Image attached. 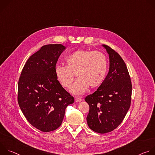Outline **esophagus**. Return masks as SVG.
Listing matches in <instances>:
<instances>
[{"label":"esophagus","mask_w":155,"mask_h":155,"mask_svg":"<svg viewBox=\"0 0 155 155\" xmlns=\"http://www.w3.org/2000/svg\"><path fill=\"white\" fill-rule=\"evenodd\" d=\"M75 101L76 102H81L82 101V99L80 98V97H75Z\"/></svg>","instance_id":"esophagus-1"}]
</instances>
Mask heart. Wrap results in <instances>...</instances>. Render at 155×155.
I'll return each mask as SVG.
<instances>
[{"instance_id":"obj_1","label":"heart","mask_w":155,"mask_h":155,"mask_svg":"<svg viewBox=\"0 0 155 155\" xmlns=\"http://www.w3.org/2000/svg\"><path fill=\"white\" fill-rule=\"evenodd\" d=\"M66 65H56V77L64 88H70L74 80H77L72 87L71 93L80 95L89 87L95 89L104 81L108 68L105 55L98 51L78 50L65 59Z\"/></svg>"}]
</instances>
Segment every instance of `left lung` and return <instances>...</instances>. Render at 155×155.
<instances>
[{"label":"left lung","instance_id":"obj_1","mask_svg":"<svg viewBox=\"0 0 155 155\" xmlns=\"http://www.w3.org/2000/svg\"><path fill=\"white\" fill-rule=\"evenodd\" d=\"M109 55L110 68L102 84L84 99L90 106L86 120L94 132L105 134L124 120L131 102L132 84L126 65L120 55L103 45Z\"/></svg>","mask_w":155,"mask_h":155}]
</instances>
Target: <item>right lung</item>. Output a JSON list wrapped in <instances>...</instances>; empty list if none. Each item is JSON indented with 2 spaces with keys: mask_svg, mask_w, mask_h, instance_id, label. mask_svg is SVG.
Returning a JSON list of instances; mask_svg holds the SVG:
<instances>
[{
  "mask_svg": "<svg viewBox=\"0 0 155 155\" xmlns=\"http://www.w3.org/2000/svg\"><path fill=\"white\" fill-rule=\"evenodd\" d=\"M65 49L61 44L41 47L28 59L18 81L19 106L29 123L42 132L58 129L66 107L74 102L54 73L58 59Z\"/></svg>",
  "mask_w": 155,
  "mask_h": 155,
  "instance_id": "1",
  "label": "right lung"
}]
</instances>
